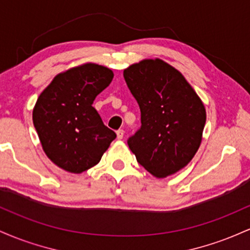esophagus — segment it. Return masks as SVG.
Returning a JSON list of instances; mask_svg holds the SVG:
<instances>
[{
    "mask_svg": "<svg viewBox=\"0 0 250 250\" xmlns=\"http://www.w3.org/2000/svg\"><path fill=\"white\" fill-rule=\"evenodd\" d=\"M116 135H117V140H122L123 135H125V131H123L122 129H119V130L116 131Z\"/></svg>",
    "mask_w": 250,
    "mask_h": 250,
    "instance_id": "obj_1",
    "label": "esophagus"
}]
</instances>
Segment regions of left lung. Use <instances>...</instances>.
Instances as JSON below:
<instances>
[{"instance_id":"8db88e82","label":"left lung","mask_w":250,"mask_h":250,"mask_svg":"<svg viewBox=\"0 0 250 250\" xmlns=\"http://www.w3.org/2000/svg\"><path fill=\"white\" fill-rule=\"evenodd\" d=\"M141 110V128L128 139L137 162L156 177L185 168L199 149L206 108L185 76L160 59L123 71Z\"/></svg>"}]
</instances>
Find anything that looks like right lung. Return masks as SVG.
<instances>
[{
    "instance_id": "add662e5",
    "label": "right lung",
    "mask_w": 250,
    "mask_h": 250,
    "mask_svg": "<svg viewBox=\"0 0 250 250\" xmlns=\"http://www.w3.org/2000/svg\"><path fill=\"white\" fill-rule=\"evenodd\" d=\"M113 77L109 68L84 63L56 75L39 96L34 127L45 155L57 167L74 174L88 170L115 140L116 134L93 107Z\"/></svg>"
}]
</instances>
